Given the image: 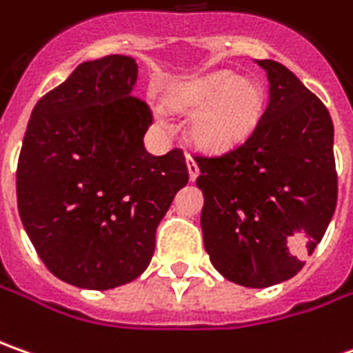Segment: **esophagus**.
Listing matches in <instances>:
<instances>
[{"mask_svg": "<svg viewBox=\"0 0 353 353\" xmlns=\"http://www.w3.org/2000/svg\"><path fill=\"white\" fill-rule=\"evenodd\" d=\"M188 170H189V179H191V181H195L197 176H199V165H197V162H195L191 156H188Z\"/></svg>", "mask_w": 353, "mask_h": 353, "instance_id": "obj_1", "label": "esophagus"}]
</instances>
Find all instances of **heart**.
Instances as JSON below:
<instances>
[{
  "instance_id": "1",
  "label": "heart",
  "mask_w": 353,
  "mask_h": 353,
  "mask_svg": "<svg viewBox=\"0 0 353 353\" xmlns=\"http://www.w3.org/2000/svg\"><path fill=\"white\" fill-rule=\"evenodd\" d=\"M177 109L193 111L189 134L199 146L223 152L242 144L260 125L265 113V90L252 78H236L232 72H213L183 83L172 93ZM158 125H168L165 107L154 109Z\"/></svg>"
}]
</instances>
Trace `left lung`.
Instances as JSON below:
<instances>
[{"label": "left lung", "instance_id": "1", "mask_svg": "<svg viewBox=\"0 0 353 353\" xmlns=\"http://www.w3.org/2000/svg\"><path fill=\"white\" fill-rule=\"evenodd\" d=\"M258 64L270 81L260 125L228 152L195 156L205 250L219 274L254 289L301 272L338 199L328 109L283 64Z\"/></svg>", "mask_w": 353, "mask_h": 353}]
</instances>
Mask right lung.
I'll use <instances>...</instances> for the list:
<instances>
[{"label":"right lung","mask_w":353,"mask_h":353,"mask_svg":"<svg viewBox=\"0 0 353 353\" xmlns=\"http://www.w3.org/2000/svg\"><path fill=\"white\" fill-rule=\"evenodd\" d=\"M139 66L79 64L39 99L17 164V207L39 258L70 285L105 291L152 260L156 228L189 181L179 148L152 156V111L132 95Z\"/></svg>","instance_id":"1"}]
</instances>
